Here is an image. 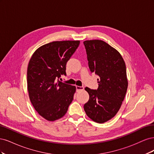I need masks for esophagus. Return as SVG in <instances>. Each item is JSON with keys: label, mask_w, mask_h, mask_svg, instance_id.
Instances as JSON below:
<instances>
[{"label": "esophagus", "mask_w": 154, "mask_h": 154, "mask_svg": "<svg viewBox=\"0 0 154 154\" xmlns=\"http://www.w3.org/2000/svg\"><path fill=\"white\" fill-rule=\"evenodd\" d=\"M76 91H82L84 89V87H83V86H76Z\"/></svg>", "instance_id": "1"}]
</instances>
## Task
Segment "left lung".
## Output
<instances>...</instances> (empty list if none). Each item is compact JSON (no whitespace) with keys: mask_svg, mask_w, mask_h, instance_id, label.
Masks as SVG:
<instances>
[{"mask_svg":"<svg viewBox=\"0 0 154 154\" xmlns=\"http://www.w3.org/2000/svg\"><path fill=\"white\" fill-rule=\"evenodd\" d=\"M91 72L98 76V87H85L89 100L84 105L85 113L92 120L105 123L119 110L128 87L126 66L122 55L100 40L83 42Z\"/></svg>","mask_w":154,"mask_h":154,"instance_id":"8db88e82","label":"left lung"}]
</instances>
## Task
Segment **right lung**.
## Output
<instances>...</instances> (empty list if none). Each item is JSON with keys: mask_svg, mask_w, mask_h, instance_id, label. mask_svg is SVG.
<instances>
[{"mask_svg": "<svg viewBox=\"0 0 154 154\" xmlns=\"http://www.w3.org/2000/svg\"><path fill=\"white\" fill-rule=\"evenodd\" d=\"M80 41H56L41 46L31 58L27 83L29 99L38 113L53 122L66 114L76 87L59 81Z\"/></svg>", "mask_w": 154, "mask_h": 154, "instance_id": "1", "label": "right lung"}]
</instances>
